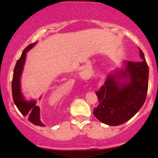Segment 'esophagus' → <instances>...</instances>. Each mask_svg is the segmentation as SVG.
Instances as JSON below:
<instances>
[{
  "label": "esophagus",
  "mask_w": 158,
  "mask_h": 158,
  "mask_svg": "<svg viewBox=\"0 0 158 158\" xmlns=\"http://www.w3.org/2000/svg\"><path fill=\"white\" fill-rule=\"evenodd\" d=\"M88 71H83V73H81V76L83 77H86L88 76ZM88 75H89V74H88Z\"/></svg>",
  "instance_id": "obj_1"
}]
</instances>
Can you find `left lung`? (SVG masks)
Listing matches in <instances>:
<instances>
[{"mask_svg": "<svg viewBox=\"0 0 158 158\" xmlns=\"http://www.w3.org/2000/svg\"><path fill=\"white\" fill-rule=\"evenodd\" d=\"M139 49L140 62H122V67L108 75L96 92L99 104L94 115L103 124L118 126L127 122L143 106L148 88L149 68Z\"/></svg>", "mask_w": 158, "mask_h": 158, "instance_id": "8db88e82", "label": "left lung"}]
</instances>
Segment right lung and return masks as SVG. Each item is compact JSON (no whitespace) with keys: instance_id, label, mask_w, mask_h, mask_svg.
I'll use <instances>...</instances> for the list:
<instances>
[{"instance_id":"add662e5","label":"right lung","mask_w":158,"mask_h":158,"mask_svg":"<svg viewBox=\"0 0 158 158\" xmlns=\"http://www.w3.org/2000/svg\"><path fill=\"white\" fill-rule=\"evenodd\" d=\"M36 43L37 42L26 47L21 54V57L16 62L12 80V96L14 103L23 116H27L29 122L34 125L44 127L45 125L40 120V109L38 106L36 105V100H27L21 91V75L24 68L27 52L35 46ZM42 97H40V99Z\"/></svg>"}]
</instances>
